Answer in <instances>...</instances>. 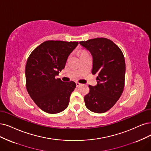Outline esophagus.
Listing matches in <instances>:
<instances>
[{
    "instance_id": "esophagus-1",
    "label": "esophagus",
    "mask_w": 151,
    "mask_h": 151,
    "mask_svg": "<svg viewBox=\"0 0 151 151\" xmlns=\"http://www.w3.org/2000/svg\"><path fill=\"white\" fill-rule=\"evenodd\" d=\"M81 85V83H80L79 82H76V87H78V86H80Z\"/></svg>"
}]
</instances>
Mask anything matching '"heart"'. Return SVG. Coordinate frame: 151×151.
Instances as JSON below:
<instances>
[{"instance_id":"heart-1","label":"heart","mask_w":151,"mask_h":151,"mask_svg":"<svg viewBox=\"0 0 151 151\" xmlns=\"http://www.w3.org/2000/svg\"><path fill=\"white\" fill-rule=\"evenodd\" d=\"M80 55H81V56H82V55H84L88 54V52L86 51V50H80Z\"/></svg>"}]
</instances>
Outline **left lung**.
<instances>
[{
    "instance_id": "obj_1",
    "label": "left lung",
    "mask_w": 151,
    "mask_h": 151,
    "mask_svg": "<svg viewBox=\"0 0 151 151\" xmlns=\"http://www.w3.org/2000/svg\"><path fill=\"white\" fill-rule=\"evenodd\" d=\"M93 57L92 74L96 75L97 85H89L84 98L86 107L92 112L109 110L121 97L124 87L126 64L119 47L106 38L80 42Z\"/></svg>"
}]
</instances>
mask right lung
I'll return each mask as SVG.
<instances>
[{"label": "right lung", "instance_id": "1", "mask_svg": "<svg viewBox=\"0 0 151 151\" xmlns=\"http://www.w3.org/2000/svg\"><path fill=\"white\" fill-rule=\"evenodd\" d=\"M78 42L47 40L33 50L25 66L26 88L37 106L49 114H56L68 107L74 81L56 78L65 68L70 53Z\"/></svg>", "mask_w": 151, "mask_h": 151}]
</instances>
